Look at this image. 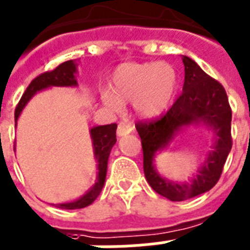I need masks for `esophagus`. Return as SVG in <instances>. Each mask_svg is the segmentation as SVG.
Instances as JSON below:
<instances>
[{
	"label": "esophagus",
	"instance_id": "1",
	"mask_svg": "<svg viewBox=\"0 0 250 250\" xmlns=\"http://www.w3.org/2000/svg\"><path fill=\"white\" fill-rule=\"evenodd\" d=\"M131 130H133V125L127 121H121L119 124V126H117V135L119 137H124V135H126V134L131 133Z\"/></svg>",
	"mask_w": 250,
	"mask_h": 250
}]
</instances>
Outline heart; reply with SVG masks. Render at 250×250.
<instances>
[{
	"label": "heart",
	"instance_id": "1",
	"mask_svg": "<svg viewBox=\"0 0 250 250\" xmlns=\"http://www.w3.org/2000/svg\"><path fill=\"white\" fill-rule=\"evenodd\" d=\"M177 85L179 75L170 63H123L113 71L111 92H103L102 101L115 111L120 110L123 102H133L140 116H158L172 103Z\"/></svg>",
	"mask_w": 250,
	"mask_h": 250
}]
</instances>
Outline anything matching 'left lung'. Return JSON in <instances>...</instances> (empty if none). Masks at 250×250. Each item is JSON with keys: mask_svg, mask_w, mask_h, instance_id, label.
I'll return each mask as SVG.
<instances>
[{"mask_svg": "<svg viewBox=\"0 0 250 250\" xmlns=\"http://www.w3.org/2000/svg\"><path fill=\"white\" fill-rule=\"evenodd\" d=\"M183 62L185 80L180 97L170 110L157 119L135 124L143 148L146 179L156 193L172 202L197 197L217 184L232 147L231 107L225 88L204 73L191 59L185 56ZM199 121L208 123L214 129L216 142L215 149L208 155L197 177L190 185H176L161 178L153 166L155 152L166 146L181 127Z\"/></svg>", "mask_w": 250, "mask_h": 250, "instance_id": "left-lung-1", "label": "left lung"}]
</instances>
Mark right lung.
I'll return each instance as SVG.
<instances>
[{
    "label": "right lung",
    "mask_w": 250,
    "mask_h": 250,
    "mask_svg": "<svg viewBox=\"0 0 250 250\" xmlns=\"http://www.w3.org/2000/svg\"><path fill=\"white\" fill-rule=\"evenodd\" d=\"M76 73L75 63L73 60L65 61L60 63L56 69L51 71L41 74L32 80V83L29 84L24 94L19 101L18 106L15 108V123L18 117L20 116V112L25 107L28 101L36 94L38 90L48 88V86H73L76 85V79L74 74ZM116 129L117 125L115 123L108 124V125H101L90 129V137L93 140V148H94V156L98 162V176H97V183L93 185L89 191H86L83 197L76 199L70 203L56 204V207L61 209H79L89 206L94 202L101 190H102L104 180H106L107 174V162H108V156L112 149L113 144L116 143Z\"/></svg>",
    "instance_id": "obj_1"
}]
</instances>
